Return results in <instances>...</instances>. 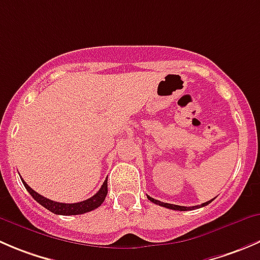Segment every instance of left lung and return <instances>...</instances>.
<instances>
[{"label": "left lung", "instance_id": "8db88e82", "mask_svg": "<svg viewBox=\"0 0 260 260\" xmlns=\"http://www.w3.org/2000/svg\"><path fill=\"white\" fill-rule=\"evenodd\" d=\"M147 198L151 201V202L155 203V205H158V206H161V207H166V208H170V210H175V211H191V210H196V208L205 207V206L210 205V203L213 201V200H211V201H208V202L202 203V205H201V206H193V207H184V206H176V205H170V203L160 202V201L153 200V198H151L150 196H147Z\"/></svg>", "mask_w": 260, "mask_h": 260}]
</instances>
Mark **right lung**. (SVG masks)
Segmentation results:
<instances>
[{"instance_id":"obj_1","label":"right lung","mask_w":260,"mask_h":260,"mask_svg":"<svg viewBox=\"0 0 260 260\" xmlns=\"http://www.w3.org/2000/svg\"><path fill=\"white\" fill-rule=\"evenodd\" d=\"M22 180V179H21ZM22 184L26 188V190L29 191L30 196L37 201L39 205H42L43 207L47 208L48 211L53 212L54 215H63V216H71V215H82V213L90 212V211L95 210L99 206H102V203L104 202L105 197L108 194V179L103 183L102 188L99 189L96 194H94L91 198L86 201H82V202L79 203H59L54 202V201H50L48 198L43 197L39 193H37L35 190H32L24 180H22Z\"/></svg>"}]
</instances>
